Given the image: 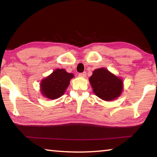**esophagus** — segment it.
Wrapping results in <instances>:
<instances>
[{
	"instance_id": "34e87169",
	"label": "esophagus",
	"mask_w": 157,
	"mask_h": 157,
	"mask_svg": "<svg viewBox=\"0 0 157 157\" xmlns=\"http://www.w3.org/2000/svg\"><path fill=\"white\" fill-rule=\"evenodd\" d=\"M86 72H81V73H79V76L81 77V78H85L86 77Z\"/></svg>"
}]
</instances>
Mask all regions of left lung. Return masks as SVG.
<instances>
[{
	"label": "left lung",
	"instance_id": "1",
	"mask_svg": "<svg viewBox=\"0 0 157 157\" xmlns=\"http://www.w3.org/2000/svg\"><path fill=\"white\" fill-rule=\"evenodd\" d=\"M90 82L94 93L104 101L117 99L123 91L122 79L103 67L94 71Z\"/></svg>",
	"mask_w": 157,
	"mask_h": 157
}]
</instances>
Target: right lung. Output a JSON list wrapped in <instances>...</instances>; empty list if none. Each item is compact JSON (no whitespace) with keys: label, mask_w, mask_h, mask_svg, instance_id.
I'll use <instances>...</instances> for the list:
<instances>
[{"label":"right lung","mask_w":157,"mask_h":157,"mask_svg":"<svg viewBox=\"0 0 157 157\" xmlns=\"http://www.w3.org/2000/svg\"><path fill=\"white\" fill-rule=\"evenodd\" d=\"M74 75L64 69H57L50 75L42 79L40 84L41 94L50 99L61 97L70 85V81Z\"/></svg>","instance_id":"right-lung-1"}]
</instances>
